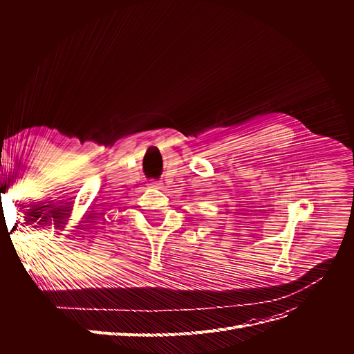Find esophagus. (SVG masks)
<instances>
[{"mask_svg":"<svg viewBox=\"0 0 354 354\" xmlns=\"http://www.w3.org/2000/svg\"><path fill=\"white\" fill-rule=\"evenodd\" d=\"M149 185H151L152 188H160L162 187V183L158 179H151V180H149Z\"/></svg>","mask_w":354,"mask_h":354,"instance_id":"esophagus-1","label":"esophagus"}]
</instances>
